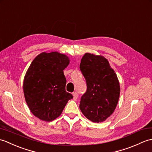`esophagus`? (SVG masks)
I'll use <instances>...</instances> for the list:
<instances>
[{
  "mask_svg": "<svg viewBox=\"0 0 152 152\" xmlns=\"http://www.w3.org/2000/svg\"><path fill=\"white\" fill-rule=\"evenodd\" d=\"M72 95H73V99L74 100V101H76V100L78 99V93H77L76 92H74L72 93Z\"/></svg>",
  "mask_w": 152,
  "mask_h": 152,
  "instance_id": "esophagus-1",
  "label": "esophagus"
}]
</instances>
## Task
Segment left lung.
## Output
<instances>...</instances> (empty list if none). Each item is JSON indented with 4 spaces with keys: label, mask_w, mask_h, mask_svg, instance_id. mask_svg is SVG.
Instances as JSON below:
<instances>
[{
    "label": "left lung",
    "mask_w": 152,
    "mask_h": 152,
    "mask_svg": "<svg viewBox=\"0 0 152 152\" xmlns=\"http://www.w3.org/2000/svg\"><path fill=\"white\" fill-rule=\"evenodd\" d=\"M80 69L87 83V91L81 97L80 108L90 121H105L114 112L120 94V86L115 71L101 56L86 53Z\"/></svg>",
    "instance_id": "1"
}]
</instances>
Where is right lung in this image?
Listing matches in <instances>:
<instances>
[{"mask_svg":"<svg viewBox=\"0 0 152 152\" xmlns=\"http://www.w3.org/2000/svg\"><path fill=\"white\" fill-rule=\"evenodd\" d=\"M66 55L52 51L38 55L25 74L23 92L25 101L34 116L51 121L61 114L73 96L65 90L63 70L69 64Z\"/></svg>","mask_w":152,"mask_h":152,"instance_id":"1","label":"right lung"}]
</instances>
